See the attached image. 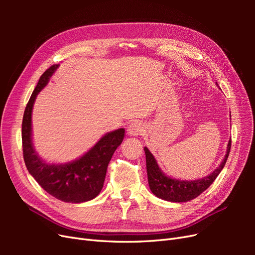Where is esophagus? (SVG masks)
Segmentation results:
<instances>
[{"mask_svg": "<svg viewBox=\"0 0 255 255\" xmlns=\"http://www.w3.org/2000/svg\"><path fill=\"white\" fill-rule=\"evenodd\" d=\"M143 130L144 128L143 126L141 125V122H133L130 123L128 128V134L130 136H138L141 135Z\"/></svg>", "mask_w": 255, "mask_h": 255, "instance_id": "1", "label": "esophagus"}]
</instances>
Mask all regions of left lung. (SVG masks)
<instances>
[{
	"mask_svg": "<svg viewBox=\"0 0 255 255\" xmlns=\"http://www.w3.org/2000/svg\"><path fill=\"white\" fill-rule=\"evenodd\" d=\"M231 150V140L228 143V150L225 158L221 161L220 166L213 171L210 175L203 179L194 181H181L174 180L167 176L160 170L155 158L152 153L144 146L146 172H148V181L151 191L156 197L170 202H187L201 195L204 190L211 186L212 183L219 175L225 167Z\"/></svg>",
	"mask_w": 255,
	"mask_h": 255,
	"instance_id": "1",
	"label": "left lung"
}]
</instances>
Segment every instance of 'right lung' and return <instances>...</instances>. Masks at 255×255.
<instances>
[{
	"label": "right lung",
	"mask_w": 255,
	"mask_h": 255,
	"mask_svg": "<svg viewBox=\"0 0 255 255\" xmlns=\"http://www.w3.org/2000/svg\"><path fill=\"white\" fill-rule=\"evenodd\" d=\"M57 68L58 65H53L43 72L25 107L22 121L23 158L28 172L48 194L64 202H86L102 190L107 166L123 141L126 130L118 128L107 133L86 154L71 163L51 165L38 156L32 142L33 105Z\"/></svg>",
	"instance_id": "1"
}]
</instances>
